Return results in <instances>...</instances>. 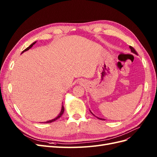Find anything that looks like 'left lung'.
I'll return each mask as SVG.
<instances>
[{"mask_svg": "<svg viewBox=\"0 0 157 157\" xmlns=\"http://www.w3.org/2000/svg\"><path fill=\"white\" fill-rule=\"evenodd\" d=\"M130 50H131V52H133V53H134V54H137V53L136 52V50L133 48L132 46H130ZM99 119H100V120H103V119H102V118H98Z\"/></svg>", "mask_w": 157, "mask_h": 157, "instance_id": "8db88e82", "label": "left lung"}]
</instances>
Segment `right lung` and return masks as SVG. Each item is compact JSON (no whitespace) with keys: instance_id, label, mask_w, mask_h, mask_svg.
<instances>
[{"instance_id":"1","label":"right lung","mask_w":157,"mask_h":157,"mask_svg":"<svg viewBox=\"0 0 157 157\" xmlns=\"http://www.w3.org/2000/svg\"><path fill=\"white\" fill-rule=\"evenodd\" d=\"M36 42H33V44H31L29 47H27V48L26 49H25L24 50H23V51L22 52V53H23V52H25V51H27V50H29V49L31 48V47L36 43ZM63 112H64V107H63V105H62V107H61V112H60V113H59V115L58 117H56V118H54V119L50 120V121H46V122H46V123H50V122H54V121H56V120H58L59 118H60L61 116H62Z\"/></svg>"}]
</instances>
